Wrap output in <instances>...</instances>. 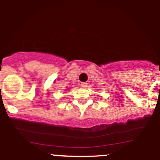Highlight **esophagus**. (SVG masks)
<instances>
[{"label":"esophagus","instance_id":"esophagus-1","mask_svg":"<svg viewBox=\"0 0 160 160\" xmlns=\"http://www.w3.org/2000/svg\"><path fill=\"white\" fill-rule=\"evenodd\" d=\"M80 86H81V87H82V88L87 87V82H81Z\"/></svg>","mask_w":160,"mask_h":160}]
</instances>
